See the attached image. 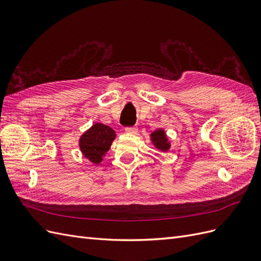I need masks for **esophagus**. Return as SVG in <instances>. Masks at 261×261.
<instances>
[{
  "mask_svg": "<svg viewBox=\"0 0 261 261\" xmlns=\"http://www.w3.org/2000/svg\"><path fill=\"white\" fill-rule=\"evenodd\" d=\"M137 127L136 126H130V127H125V132L128 134H136L137 133Z\"/></svg>",
  "mask_w": 261,
  "mask_h": 261,
  "instance_id": "obj_1",
  "label": "esophagus"
}]
</instances>
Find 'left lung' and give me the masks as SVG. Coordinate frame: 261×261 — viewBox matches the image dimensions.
<instances>
[{
	"mask_svg": "<svg viewBox=\"0 0 261 261\" xmlns=\"http://www.w3.org/2000/svg\"><path fill=\"white\" fill-rule=\"evenodd\" d=\"M150 137H151L152 144L156 149H159V150H161V151H164V152L168 151V150L170 149L171 144H170V141H169L167 135H165V132L163 129L159 128V129L152 132Z\"/></svg>",
	"mask_w": 261,
	"mask_h": 261,
	"instance_id": "obj_1",
	"label": "left lung"
}]
</instances>
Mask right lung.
Returning <instances> with one entry per match:
<instances>
[{"label": "right lung", "mask_w": 261, "mask_h": 261, "mask_svg": "<svg viewBox=\"0 0 261 261\" xmlns=\"http://www.w3.org/2000/svg\"><path fill=\"white\" fill-rule=\"evenodd\" d=\"M115 136V132L110 126L102 123L93 124L80 138L81 151L90 162L99 164L109 151Z\"/></svg>", "instance_id": "obj_1"}]
</instances>
